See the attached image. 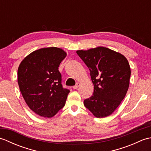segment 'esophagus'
<instances>
[{
	"mask_svg": "<svg viewBox=\"0 0 151 151\" xmlns=\"http://www.w3.org/2000/svg\"><path fill=\"white\" fill-rule=\"evenodd\" d=\"M79 86H80V83H79V82H77V83H76V84L75 86H73V88L74 89H77V88L79 87Z\"/></svg>",
	"mask_w": 151,
	"mask_h": 151,
	"instance_id": "obj_1",
	"label": "esophagus"
}]
</instances>
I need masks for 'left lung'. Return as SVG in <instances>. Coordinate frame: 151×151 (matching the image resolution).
Listing matches in <instances>:
<instances>
[{
	"instance_id": "8db88e82",
	"label": "left lung",
	"mask_w": 151,
	"mask_h": 151,
	"mask_svg": "<svg viewBox=\"0 0 151 151\" xmlns=\"http://www.w3.org/2000/svg\"><path fill=\"white\" fill-rule=\"evenodd\" d=\"M89 69L93 94L84 104L96 117L109 116L116 110L127 94L130 84V67L123 54L99 47L76 51Z\"/></svg>"
}]
</instances>
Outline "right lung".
Returning <instances> with one entry per match:
<instances>
[{
    "instance_id": "add662e5",
    "label": "right lung",
    "mask_w": 151,
    "mask_h": 151,
    "mask_svg": "<svg viewBox=\"0 0 151 151\" xmlns=\"http://www.w3.org/2000/svg\"><path fill=\"white\" fill-rule=\"evenodd\" d=\"M67 56L57 47L34 51L21 62L17 82L28 106L36 114L52 117L65 104L69 90L62 84L58 67Z\"/></svg>"
}]
</instances>
